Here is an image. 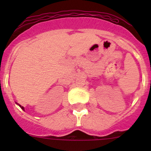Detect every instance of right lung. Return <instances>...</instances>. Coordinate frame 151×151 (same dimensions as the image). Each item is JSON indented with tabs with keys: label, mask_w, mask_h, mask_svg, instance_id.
Here are the masks:
<instances>
[{
	"label": "right lung",
	"mask_w": 151,
	"mask_h": 151,
	"mask_svg": "<svg viewBox=\"0 0 151 151\" xmlns=\"http://www.w3.org/2000/svg\"><path fill=\"white\" fill-rule=\"evenodd\" d=\"M19 106H20V107H21V108H22V110H24V107H23V106H20V105H19Z\"/></svg>",
	"instance_id": "right-lung-1"
}]
</instances>
